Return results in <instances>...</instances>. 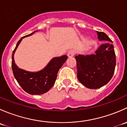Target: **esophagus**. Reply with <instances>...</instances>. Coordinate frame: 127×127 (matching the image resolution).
Returning a JSON list of instances; mask_svg holds the SVG:
<instances>
[{"instance_id": "esophagus-1", "label": "esophagus", "mask_w": 127, "mask_h": 127, "mask_svg": "<svg viewBox=\"0 0 127 127\" xmlns=\"http://www.w3.org/2000/svg\"><path fill=\"white\" fill-rule=\"evenodd\" d=\"M67 56H68L69 58L72 57V56H74V55H75V51L73 50H69L68 52H67Z\"/></svg>"}]
</instances>
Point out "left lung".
<instances>
[{
	"label": "left lung",
	"mask_w": 127,
	"mask_h": 127,
	"mask_svg": "<svg viewBox=\"0 0 127 127\" xmlns=\"http://www.w3.org/2000/svg\"><path fill=\"white\" fill-rule=\"evenodd\" d=\"M99 41L112 40L103 32L96 31ZM77 61V78L87 88L97 89L107 84L112 79L116 59L114 45L110 42L101 45L95 54L79 55Z\"/></svg>",
	"instance_id": "obj_1"
}]
</instances>
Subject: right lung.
Returning <instances> with one entry per match:
<instances>
[{
    "label": "right lung",
    "instance_id": "obj_1",
    "mask_svg": "<svg viewBox=\"0 0 127 127\" xmlns=\"http://www.w3.org/2000/svg\"><path fill=\"white\" fill-rule=\"evenodd\" d=\"M37 31H38L23 37L18 42L12 53L11 67L14 77L21 88L29 94L40 95L49 91L53 86L57 77L58 72L66 62L67 56L63 55L53 58L43 69L37 72L27 71L18 67L14 60L15 51L23 38L30 36Z\"/></svg>",
    "mask_w": 127,
    "mask_h": 127
}]
</instances>
